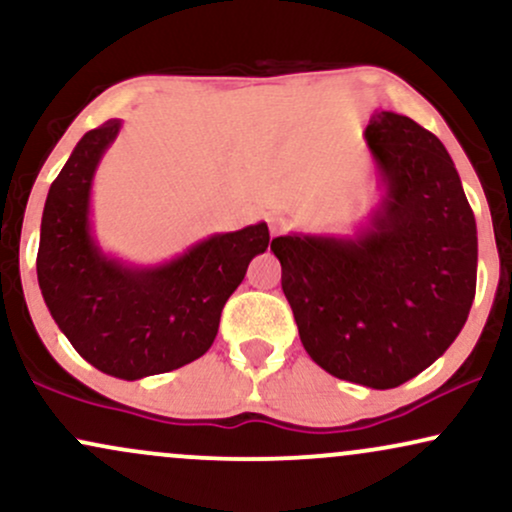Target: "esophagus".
<instances>
[{"label": "esophagus", "instance_id": "esophagus-1", "mask_svg": "<svg viewBox=\"0 0 512 512\" xmlns=\"http://www.w3.org/2000/svg\"><path fill=\"white\" fill-rule=\"evenodd\" d=\"M269 231H272L274 233V236H276V233H279L281 231V228H284V219H281V216H276V214H269Z\"/></svg>", "mask_w": 512, "mask_h": 512}]
</instances>
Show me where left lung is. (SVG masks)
Returning <instances> with one entry per match:
<instances>
[{"instance_id": "obj_1", "label": "left lung", "mask_w": 512, "mask_h": 512, "mask_svg": "<svg viewBox=\"0 0 512 512\" xmlns=\"http://www.w3.org/2000/svg\"><path fill=\"white\" fill-rule=\"evenodd\" d=\"M383 197L354 238L272 240L301 342L339 380L390 390L448 351L477 291V221L436 134L375 110L363 132Z\"/></svg>"}]
</instances>
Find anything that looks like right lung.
I'll return each mask as SVG.
<instances>
[{
  "mask_svg": "<svg viewBox=\"0 0 512 512\" xmlns=\"http://www.w3.org/2000/svg\"><path fill=\"white\" fill-rule=\"evenodd\" d=\"M120 120L91 129L74 146L45 199L38 284L52 320L93 368L122 380L175 370L204 356L221 310L267 250L260 221L214 233L173 260L137 267L105 255L91 228V185Z\"/></svg>",
  "mask_w": 512,
  "mask_h": 512,
  "instance_id": "obj_1",
  "label": "right lung"
}]
</instances>
